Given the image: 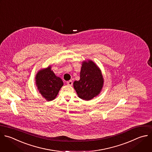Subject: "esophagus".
Returning <instances> with one entry per match:
<instances>
[{
  "label": "esophagus",
  "mask_w": 152,
  "mask_h": 152,
  "mask_svg": "<svg viewBox=\"0 0 152 152\" xmlns=\"http://www.w3.org/2000/svg\"><path fill=\"white\" fill-rule=\"evenodd\" d=\"M67 84L68 85H70V86H72V85H73V82H72V80H69V81H67Z\"/></svg>",
  "instance_id": "34e87169"
}]
</instances>
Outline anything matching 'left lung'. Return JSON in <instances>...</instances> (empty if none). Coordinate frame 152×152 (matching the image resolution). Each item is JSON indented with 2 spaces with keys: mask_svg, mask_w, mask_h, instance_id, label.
Segmentation results:
<instances>
[{
  "mask_svg": "<svg viewBox=\"0 0 152 152\" xmlns=\"http://www.w3.org/2000/svg\"><path fill=\"white\" fill-rule=\"evenodd\" d=\"M103 78L98 67L92 61L82 64L80 80L75 81L73 86L78 96L88 101L97 95L103 85Z\"/></svg>",
  "mask_w": 152,
  "mask_h": 152,
  "instance_id": "8db88e82",
  "label": "left lung"
}]
</instances>
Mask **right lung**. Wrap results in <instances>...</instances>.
<instances>
[{
    "label": "right lung",
    "instance_id": "1",
    "mask_svg": "<svg viewBox=\"0 0 152 152\" xmlns=\"http://www.w3.org/2000/svg\"><path fill=\"white\" fill-rule=\"evenodd\" d=\"M36 79L40 93L48 101L56 98L63 85V80L56 76L50 67L40 70L36 75Z\"/></svg>",
    "mask_w": 152,
    "mask_h": 152
}]
</instances>
